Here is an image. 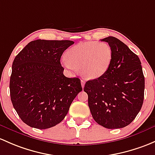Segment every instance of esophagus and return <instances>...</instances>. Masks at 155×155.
Returning <instances> with one entry per match:
<instances>
[{
	"label": "esophagus",
	"instance_id": "1",
	"mask_svg": "<svg viewBox=\"0 0 155 155\" xmlns=\"http://www.w3.org/2000/svg\"><path fill=\"white\" fill-rule=\"evenodd\" d=\"M81 84H82V87L83 88V87H84V84H85V82H84V80H82H82H81Z\"/></svg>",
	"mask_w": 155,
	"mask_h": 155
}]
</instances>
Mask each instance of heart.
<instances>
[{
    "label": "heart",
    "instance_id": "obj_1",
    "mask_svg": "<svg viewBox=\"0 0 155 155\" xmlns=\"http://www.w3.org/2000/svg\"><path fill=\"white\" fill-rule=\"evenodd\" d=\"M112 61V50L105 42L85 41L75 45L68 51V58L61 62L72 73L82 68L83 76L95 79L105 74Z\"/></svg>",
    "mask_w": 155,
    "mask_h": 155
}]
</instances>
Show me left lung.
<instances>
[{
	"label": "left lung",
	"instance_id": "obj_1",
	"mask_svg": "<svg viewBox=\"0 0 155 155\" xmlns=\"http://www.w3.org/2000/svg\"><path fill=\"white\" fill-rule=\"evenodd\" d=\"M112 50L108 70L85 83L88 106L94 120L105 128H124L140 110L144 99L145 79L139 57L113 36L102 39Z\"/></svg>",
	"mask_w": 155,
	"mask_h": 155
}]
</instances>
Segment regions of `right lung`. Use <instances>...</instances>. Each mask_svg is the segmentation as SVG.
<instances>
[{
	"mask_svg": "<svg viewBox=\"0 0 155 155\" xmlns=\"http://www.w3.org/2000/svg\"><path fill=\"white\" fill-rule=\"evenodd\" d=\"M73 41L30 42L13 61L9 82L11 101L24 123L46 129L61 123L82 91L79 78H68L60 59Z\"/></svg>",
	"mask_w": 155,
	"mask_h": 155,
	"instance_id": "obj_1",
	"label": "right lung"
}]
</instances>
